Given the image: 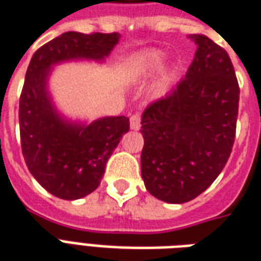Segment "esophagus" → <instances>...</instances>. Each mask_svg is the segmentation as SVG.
Returning a JSON list of instances; mask_svg holds the SVG:
<instances>
[{"instance_id":"esophagus-1","label":"esophagus","mask_w":261,"mask_h":261,"mask_svg":"<svg viewBox=\"0 0 261 261\" xmlns=\"http://www.w3.org/2000/svg\"><path fill=\"white\" fill-rule=\"evenodd\" d=\"M140 125H141V116L140 114H133L130 117L131 130H138Z\"/></svg>"}]
</instances>
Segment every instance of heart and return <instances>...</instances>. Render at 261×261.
I'll list each match as a JSON object with an SVG mask.
<instances>
[{
	"mask_svg": "<svg viewBox=\"0 0 261 261\" xmlns=\"http://www.w3.org/2000/svg\"><path fill=\"white\" fill-rule=\"evenodd\" d=\"M165 60V54L158 50H152V51H148V53L142 54L140 59L137 60L133 67V76L137 80H141V78H147L149 75H152L156 69L162 65ZM170 72H166L164 75V78L159 84V89L164 91V88L166 84L169 82Z\"/></svg>",
	"mask_w": 261,
	"mask_h": 261,
	"instance_id": "b5f03b06",
	"label": "heart"
}]
</instances>
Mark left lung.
I'll return each mask as SVG.
<instances>
[{
	"instance_id": "left-lung-1",
	"label": "left lung",
	"mask_w": 261,
	"mask_h": 261,
	"mask_svg": "<svg viewBox=\"0 0 261 261\" xmlns=\"http://www.w3.org/2000/svg\"><path fill=\"white\" fill-rule=\"evenodd\" d=\"M186 76L142 114L141 176L170 204L187 202L213 185L228 162L236 133L239 85L229 56L204 35Z\"/></svg>"
}]
</instances>
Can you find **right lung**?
Here are the masks:
<instances>
[{"instance_id":"add662e5","label":"right lung","mask_w":261,"mask_h":261,"mask_svg":"<svg viewBox=\"0 0 261 261\" xmlns=\"http://www.w3.org/2000/svg\"><path fill=\"white\" fill-rule=\"evenodd\" d=\"M119 39V33L65 32L39 48L26 71L19 99L22 153L33 177L63 200L82 198L96 190L106 162L130 130V120L103 117L91 124L64 120L48 95L50 69L68 60L100 61Z\"/></svg>"}]
</instances>
